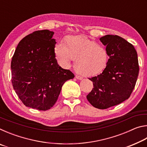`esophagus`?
<instances>
[{
	"label": "esophagus",
	"mask_w": 147,
	"mask_h": 147,
	"mask_svg": "<svg viewBox=\"0 0 147 147\" xmlns=\"http://www.w3.org/2000/svg\"><path fill=\"white\" fill-rule=\"evenodd\" d=\"M76 78L78 79V80H82V78H83L82 76L78 75V74H76Z\"/></svg>",
	"instance_id": "obj_1"
}]
</instances>
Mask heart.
Masks as SVG:
<instances>
[{
  "mask_svg": "<svg viewBox=\"0 0 147 147\" xmlns=\"http://www.w3.org/2000/svg\"><path fill=\"white\" fill-rule=\"evenodd\" d=\"M55 53L58 63L64 67H69L71 62L76 59V70L88 76L101 73L108 61V52L103 46L80 36L69 37L67 45L59 43Z\"/></svg>",
  "mask_w": 147,
  "mask_h": 147,
  "instance_id": "heart-1",
  "label": "heart"
}]
</instances>
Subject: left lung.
Masks as SVG:
<instances>
[{
	"instance_id": "1",
	"label": "left lung",
	"mask_w": 147,
	"mask_h": 147,
	"mask_svg": "<svg viewBox=\"0 0 147 147\" xmlns=\"http://www.w3.org/2000/svg\"><path fill=\"white\" fill-rule=\"evenodd\" d=\"M100 40L106 46L108 64L101 74L89 78L94 88L87 99L94 108L104 109L130 97L139 68L138 54L131 43L115 35H106Z\"/></svg>"
}]
</instances>
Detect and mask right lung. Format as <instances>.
<instances>
[{
  "label": "right lung",
  "mask_w": 147,
  "mask_h": 147,
  "mask_svg": "<svg viewBox=\"0 0 147 147\" xmlns=\"http://www.w3.org/2000/svg\"><path fill=\"white\" fill-rule=\"evenodd\" d=\"M54 32L35 31L19 42L11 62V82L29 108L46 111L56 102L61 87L74 75L57 63Z\"/></svg>",
  "instance_id": "right-lung-1"
}]
</instances>
